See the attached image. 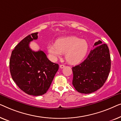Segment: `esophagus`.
I'll list each match as a JSON object with an SVG mask.
<instances>
[{
	"mask_svg": "<svg viewBox=\"0 0 121 121\" xmlns=\"http://www.w3.org/2000/svg\"><path fill=\"white\" fill-rule=\"evenodd\" d=\"M65 67V66L64 65H60V67L61 69H63V68H64Z\"/></svg>",
	"mask_w": 121,
	"mask_h": 121,
	"instance_id": "esophagus-1",
	"label": "esophagus"
}]
</instances>
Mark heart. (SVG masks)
Returning a JSON list of instances; mask_svg holds the SVG:
<instances>
[{"instance_id": "1", "label": "heart", "mask_w": 121, "mask_h": 121, "mask_svg": "<svg viewBox=\"0 0 121 121\" xmlns=\"http://www.w3.org/2000/svg\"><path fill=\"white\" fill-rule=\"evenodd\" d=\"M48 50L52 60L55 61L65 53L67 62L76 65L81 62L86 56L88 50V44L84 39L69 36L60 38L56 43L49 44Z\"/></svg>"}]
</instances>
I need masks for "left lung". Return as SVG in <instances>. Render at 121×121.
<instances>
[{
    "mask_svg": "<svg viewBox=\"0 0 121 121\" xmlns=\"http://www.w3.org/2000/svg\"><path fill=\"white\" fill-rule=\"evenodd\" d=\"M83 62L72 67V84L76 91L83 94H90L104 84L111 69L109 49L101 40L95 42Z\"/></svg>",
    "mask_w": 121,
    "mask_h": 121,
    "instance_id": "left-lung-1",
    "label": "left lung"
}]
</instances>
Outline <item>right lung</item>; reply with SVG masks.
Masks as SVG:
<instances>
[{
    "mask_svg": "<svg viewBox=\"0 0 121 121\" xmlns=\"http://www.w3.org/2000/svg\"><path fill=\"white\" fill-rule=\"evenodd\" d=\"M38 33L28 35L15 47L9 62L13 81L22 91L33 96L47 93L59 69V65L51 62L43 51L34 52L30 48Z\"/></svg>",
    "mask_w": 121,
    "mask_h": 121,
    "instance_id": "1",
    "label": "right lung"
}]
</instances>
